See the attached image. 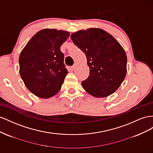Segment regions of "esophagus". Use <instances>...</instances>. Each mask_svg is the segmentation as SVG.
Segmentation results:
<instances>
[{"label":"esophagus","mask_w":153,"mask_h":153,"mask_svg":"<svg viewBox=\"0 0 153 153\" xmlns=\"http://www.w3.org/2000/svg\"><path fill=\"white\" fill-rule=\"evenodd\" d=\"M78 66V65L77 64V63H75V64H74V65H73V66H72V69L73 70H74V69H76V68H77V67Z\"/></svg>","instance_id":"1"}]
</instances>
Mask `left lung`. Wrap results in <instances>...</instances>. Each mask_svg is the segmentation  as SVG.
<instances>
[{
  "label": "left lung",
  "instance_id": "1",
  "mask_svg": "<svg viewBox=\"0 0 153 153\" xmlns=\"http://www.w3.org/2000/svg\"><path fill=\"white\" fill-rule=\"evenodd\" d=\"M73 42L85 54L88 77L81 84L95 97H106L119 88L127 73V56L115 38L99 28L72 34Z\"/></svg>",
  "mask_w": 153,
  "mask_h": 153
}]
</instances>
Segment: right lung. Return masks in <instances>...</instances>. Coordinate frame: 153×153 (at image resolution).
Instances as JSON below:
<instances>
[{
    "instance_id": "obj_1",
    "label": "right lung",
    "mask_w": 153,
    "mask_h": 153,
    "mask_svg": "<svg viewBox=\"0 0 153 153\" xmlns=\"http://www.w3.org/2000/svg\"><path fill=\"white\" fill-rule=\"evenodd\" d=\"M70 33L44 29L36 33L22 51L20 74L28 90L37 97L48 99L60 90L68 74L60 47Z\"/></svg>"
}]
</instances>
